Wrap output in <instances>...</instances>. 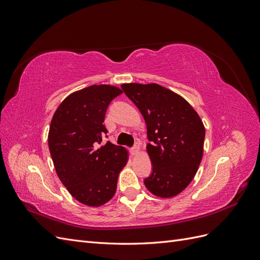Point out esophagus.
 I'll return each instance as SVG.
<instances>
[{
    "label": "esophagus",
    "mask_w": 260,
    "mask_h": 260,
    "mask_svg": "<svg viewBox=\"0 0 260 260\" xmlns=\"http://www.w3.org/2000/svg\"><path fill=\"white\" fill-rule=\"evenodd\" d=\"M130 152H131V155H133V156H137L139 153H140V145H135L133 146L131 149H130Z\"/></svg>",
    "instance_id": "obj_1"
}]
</instances>
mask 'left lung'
Masks as SVG:
<instances>
[{"label": "left lung", "instance_id": "1", "mask_svg": "<svg viewBox=\"0 0 260 260\" xmlns=\"http://www.w3.org/2000/svg\"><path fill=\"white\" fill-rule=\"evenodd\" d=\"M123 92L140 109L151 143L146 152L153 164L144 180L155 196L170 199L192 182L204 153L205 127L200 115L178 93L157 83H122Z\"/></svg>", "mask_w": 260, "mask_h": 260}]
</instances>
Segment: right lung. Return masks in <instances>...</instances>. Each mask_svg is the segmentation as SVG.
<instances>
[{
  "label": "right lung",
  "instance_id": "1",
  "mask_svg": "<svg viewBox=\"0 0 260 260\" xmlns=\"http://www.w3.org/2000/svg\"><path fill=\"white\" fill-rule=\"evenodd\" d=\"M122 90L93 84L73 92L55 111L49 130V148L56 174L78 202L100 207L116 193L117 180L129 153L108 141L104 119L109 103Z\"/></svg>",
  "mask_w": 260,
  "mask_h": 260
}]
</instances>
